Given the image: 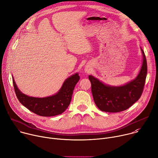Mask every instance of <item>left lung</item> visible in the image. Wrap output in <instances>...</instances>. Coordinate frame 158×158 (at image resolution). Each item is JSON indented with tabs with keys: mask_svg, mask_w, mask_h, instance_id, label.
I'll return each instance as SVG.
<instances>
[{
	"mask_svg": "<svg viewBox=\"0 0 158 158\" xmlns=\"http://www.w3.org/2000/svg\"><path fill=\"white\" fill-rule=\"evenodd\" d=\"M143 62L137 77L120 87H111L104 84L92 76H89L91 82V91L97 107L102 111L118 112L125 110L139 100L143 92L147 76V61L141 49Z\"/></svg>",
	"mask_w": 158,
	"mask_h": 158,
	"instance_id": "left-lung-1",
	"label": "left lung"
}]
</instances>
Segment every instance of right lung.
<instances>
[{
    "label": "right lung",
    "mask_w": 158,
    "mask_h": 158,
    "mask_svg": "<svg viewBox=\"0 0 158 158\" xmlns=\"http://www.w3.org/2000/svg\"><path fill=\"white\" fill-rule=\"evenodd\" d=\"M80 79L78 74L67 78L60 91L52 96L38 98L22 94L17 88L14 78L13 85L19 102L34 113L40 116H54L62 114L70 104L74 89Z\"/></svg>",
    "instance_id": "1"
}]
</instances>
